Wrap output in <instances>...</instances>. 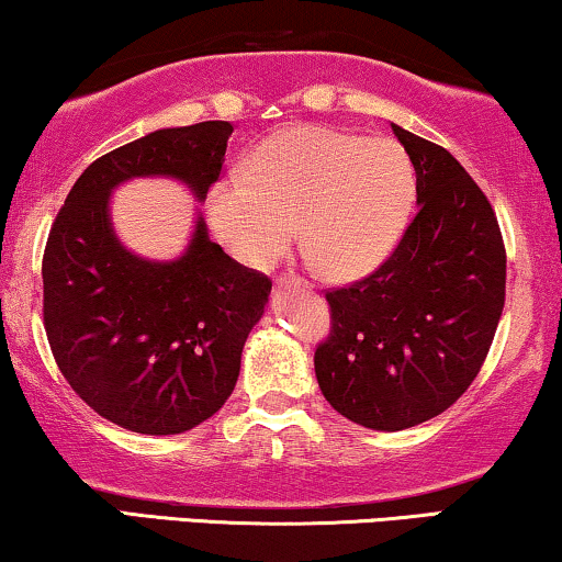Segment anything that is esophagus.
<instances>
[{
    "label": "esophagus",
    "instance_id": "1",
    "mask_svg": "<svg viewBox=\"0 0 562 562\" xmlns=\"http://www.w3.org/2000/svg\"><path fill=\"white\" fill-rule=\"evenodd\" d=\"M276 283H279V286H291V283H294V286H306V289H310V281L296 279V276H291V279H279Z\"/></svg>",
    "mask_w": 562,
    "mask_h": 562
}]
</instances>
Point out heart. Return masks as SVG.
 Masks as SVG:
<instances>
[{"instance_id":"obj_1","label":"heart","mask_w":562,"mask_h":562,"mask_svg":"<svg viewBox=\"0 0 562 562\" xmlns=\"http://www.w3.org/2000/svg\"><path fill=\"white\" fill-rule=\"evenodd\" d=\"M414 166L389 137L363 140L296 125L266 137L243 176L206 191V217L243 266L271 268L296 237L329 279H356L389 258L414 204Z\"/></svg>"}]
</instances>
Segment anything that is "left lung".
I'll use <instances>...</instances> for the list:
<instances>
[{
	"label": "left lung",
	"mask_w": 562,
	"mask_h": 562,
	"mask_svg": "<svg viewBox=\"0 0 562 562\" xmlns=\"http://www.w3.org/2000/svg\"><path fill=\"white\" fill-rule=\"evenodd\" d=\"M417 173L419 212L386 263L329 291L333 335L314 373L335 412L398 432L456 404L479 375L504 310L496 214L440 145L391 122Z\"/></svg>",
	"instance_id": "8db88e82"
}]
</instances>
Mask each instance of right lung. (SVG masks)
Here are the masks:
<instances>
[{"label": "right lung", "mask_w": 562, "mask_h": 562, "mask_svg": "<svg viewBox=\"0 0 562 562\" xmlns=\"http://www.w3.org/2000/svg\"><path fill=\"white\" fill-rule=\"evenodd\" d=\"M229 135V122L212 120L137 137L97 158L53 222L43 256L53 358L99 417L130 432L181 435L222 409L271 281L210 240L199 206L181 256H137L112 225V194L171 179L204 202Z\"/></svg>", "instance_id": "add662e5"}]
</instances>
